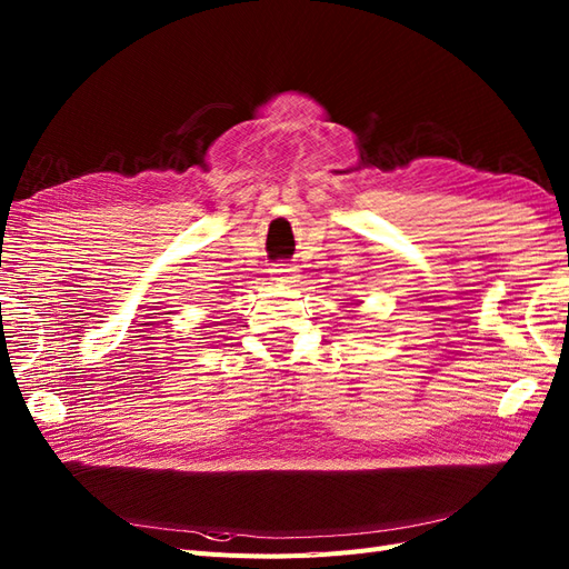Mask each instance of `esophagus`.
Instances as JSON below:
<instances>
[{
	"mask_svg": "<svg viewBox=\"0 0 569 569\" xmlns=\"http://www.w3.org/2000/svg\"><path fill=\"white\" fill-rule=\"evenodd\" d=\"M270 272L274 274V280L289 282L291 274H295V268H291V263H274V266L270 268Z\"/></svg>",
	"mask_w": 569,
	"mask_h": 569,
	"instance_id": "34e87169",
	"label": "esophagus"
}]
</instances>
